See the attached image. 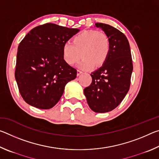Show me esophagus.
<instances>
[{"label":"esophagus","mask_w":159,"mask_h":159,"mask_svg":"<svg viewBox=\"0 0 159 159\" xmlns=\"http://www.w3.org/2000/svg\"><path fill=\"white\" fill-rule=\"evenodd\" d=\"M82 73H83V72L80 71V70H79V69L77 70V76H79V75H80Z\"/></svg>","instance_id":"esophagus-1"}]
</instances>
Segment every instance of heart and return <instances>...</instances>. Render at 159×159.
Here are the masks:
<instances>
[{
    "instance_id": "b5f03b06",
    "label": "heart",
    "mask_w": 159,
    "mask_h": 159,
    "mask_svg": "<svg viewBox=\"0 0 159 159\" xmlns=\"http://www.w3.org/2000/svg\"><path fill=\"white\" fill-rule=\"evenodd\" d=\"M111 50V43L105 34L95 30L81 32L66 42L62 48L64 60L74 65L83 58L79 66L83 69L99 67L105 63Z\"/></svg>"
}]
</instances>
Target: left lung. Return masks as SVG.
Wrapping results in <instances>:
<instances>
[{
  "label": "left lung",
  "instance_id": "8db88e82",
  "mask_svg": "<svg viewBox=\"0 0 159 159\" xmlns=\"http://www.w3.org/2000/svg\"><path fill=\"white\" fill-rule=\"evenodd\" d=\"M109 37L111 50L103 65L91 73L92 83L84 89L90 108L97 113L111 111L119 105L128 93L133 66L127 38L117 29L96 23Z\"/></svg>",
  "mask_w": 159,
  "mask_h": 159
}]
</instances>
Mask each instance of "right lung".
Here are the masks:
<instances>
[{"label":"right lung","mask_w":159,"mask_h":159,"mask_svg":"<svg viewBox=\"0 0 159 159\" xmlns=\"http://www.w3.org/2000/svg\"><path fill=\"white\" fill-rule=\"evenodd\" d=\"M79 31L47 23L31 29L20 42L15 76L26 103L41 109L52 108L66 83L76 79V69L64 60L62 48Z\"/></svg>","instance_id":"1"}]
</instances>
